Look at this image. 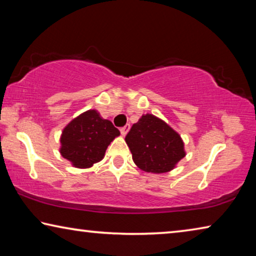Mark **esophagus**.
Returning <instances> with one entry per match:
<instances>
[{"label": "esophagus", "mask_w": 256, "mask_h": 256, "mask_svg": "<svg viewBox=\"0 0 256 256\" xmlns=\"http://www.w3.org/2000/svg\"><path fill=\"white\" fill-rule=\"evenodd\" d=\"M128 131H130V125H128V124H126V125H125V126H123V128H120V134H122L123 136H126Z\"/></svg>", "instance_id": "34e87169"}]
</instances>
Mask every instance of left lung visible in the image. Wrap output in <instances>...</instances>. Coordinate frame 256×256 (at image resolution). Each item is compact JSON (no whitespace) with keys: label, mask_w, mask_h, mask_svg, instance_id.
I'll use <instances>...</instances> for the list:
<instances>
[{"label":"left lung","mask_w":256,"mask_h":256,"mask_svg":"<svg viewBox=\"0 0 256 256\" xmlns=\"http://www.w3.org/2000/svg\"><path fill=\"white\" fill-rule=\"evenodd\" d=\"M125 141L132 152L133 162L146 172H170L185 157L180 134L151 114L144 115L133 124Z\"/></svg>","instance_id":"1"}]
</instances>
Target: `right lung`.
I'll list each match as a JSON object with an SVG mask.
<instances>
[{"label": "right lung", "mask_w": 256, "mask_h": 256, "mask_svg": "<svg viewBox=\"0 0 256 256\" xmlns=\"http://www.w3.org/2000/svg\"><path fill=\"white\" fill-rule=\"evenodd\" d=\"M120 131L97 110H90L72 120L60 136V152L76 168H89L104 158L107 146Z\"/></svg>", "instance_id": "add662e5"}]
</instances>
